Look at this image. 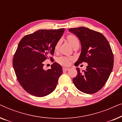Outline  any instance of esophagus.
<instances>
[{"label": "esophagus", "mask_w": 122, "mask_h": 122, "mask_svg": "<svg viewBox=\"0 0 122 122\" xmlns=\"http://www.w3.org/2000/svg\"><path fill=\"white\" fill-rule=\"evenodd\" d=\"M69 69V68L63 67V71H68Z\"/></svg>", "instance_id": "34e87169"}]
</instances>
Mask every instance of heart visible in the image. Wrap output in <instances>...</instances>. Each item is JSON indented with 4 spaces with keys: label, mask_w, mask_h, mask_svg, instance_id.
I'll list each match as a JSON object with an SVG mask.
<instances>
[{
    "label": "heart",
    "mask_w": 122,
    "mask_h": 122,
    "mask_svg": "<svg viewBox=\"0 0 122 122\" xmlns=\"http://www.w3.org/2000/svg\"><path fill=\"white\" fill-rule=\"evenodd\" d=\"M67 39L69 43L71 45V46H73L76 43H79V39L78 38L74 35L70 34L67 36ZM60 44H61V41H58L55 45L54 49L55 51H57L58 48L59 47ZM71 60V58L66 57V56H61L58 59V62L61 65L64 66H67L70 63V61Z\"/></svg>",
    "instance_id": "b5f03b06"
}]
</instances>
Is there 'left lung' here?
Returning <instances> with one entry per match:
<instances>
[{
    "mask_svg": "<svg viewBox=\"0 0 122 122\" xmlns=\"http://www.w3.org/2000/svg\"><path fill=\"white\" fill-rule=\"evenodd\" d=\"M81 43V51L76 66L87 63L84 71L76 68L78 74L73 79L78 90L86 94H93L101 90L112 71L113 54L106 37L98 31L86 27L70 28Z\"/></svg>",
    "mask_w": 122,
    "mask_h": 122,
    "instance_id": "left-lung-1",
    "label": "left lung"
}]
</instances>
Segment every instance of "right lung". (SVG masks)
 Wrapping results in <instances>:
<instances>
[{"mask_svg": "<svg viewBox=\"0 0 122 122\" xmlns=\"http://www.w3.org/2000/svg\"><path fill=\"white\" fill-rule=\"evenodd\" d=\"M64 31V28L39 30L24 36L20 41L13 66L19 84L31 95L43 97L56 89L63 73L61 66L55 62L51 69L44 70L43 61L54 54L55 45Z\"/></svg>", "mask_w": 122, "mask_h": 122, "instance_id": "right-lung-1", "label": "right lung"}]
</instances>
